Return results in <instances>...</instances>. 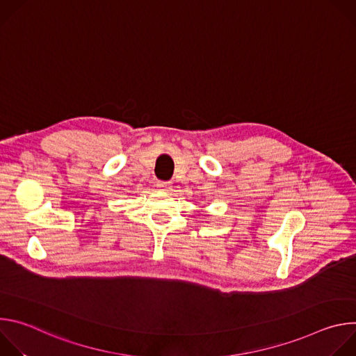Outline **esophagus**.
Instances as JSON below:
<instances>
[{"mask_svg": "<svg viewBox=\"0 0 356 356\" xmlns=\"http://www.w3.org/2000/svg\"><path fill=\"white\" fill-rule=\"evenodd\" d=\"M158 188L162 191H170L172 190V184L169 181H158Z\"/></svg>", "mask_w": 356, "mask_h": 356, "instance_id": "34e87169", "label": "esophagus"}]
</instances>
